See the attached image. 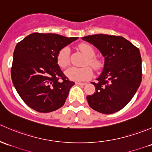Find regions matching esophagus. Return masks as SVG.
<instances>
[{
    "mask_svg": "<svg viewBox=\"0 0 152 152\" xmlns=\"http://www.w3.org/2000/svg\"><path fill=\"white\" fill-rule=\"evenodd\" d=\"M76 85H87V83L86 82H76Z\"/></svg>",
    "mask_w": 152,
    "mask_h": 152,
    "instance_id": "1",
    "label": "esophagus"
}]
</instances>
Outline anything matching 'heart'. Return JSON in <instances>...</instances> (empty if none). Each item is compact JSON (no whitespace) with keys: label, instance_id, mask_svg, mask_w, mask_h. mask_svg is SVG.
<instances>
[{"label":"heart","instance_id":"obj_1","mask_svg":"<svg viewBox=\"0 0 152 152\" xmlns=\"http://www.w3.org/2000/svg\"><path fill=\"white\" fill-rule=\"evenodd\" d=\"M79 50L87 57L83 62V65H90L94 70H99L102 66V62L98 58L95 57V50L91 45L88 43H81L78 45ZM58 65L62 68H65L70 62V49L65 46L59 50L56 56ZM67 77L73 81H86L88 80L93 76V70L89 66L82 67H71L65 71Z\"/></svg>","mask_w":152,"mask_h":152}]
</instances>
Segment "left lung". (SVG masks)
Returning a JSON list of instances; mask_svg holds the SVG:
<instances>
[{
	"label": "left lung",
	"instance_id": "obj_1",
	"mask_svg": "<svg viewBox=\"0 0 152 152\" xmlns=\"http://www.w3.org/2000/svg\"><path fill=\"white\" fill-rule=\"evenodd\" d=\"M93 44L104 57L102 74L92 82L96 92L87 96L89 105L103 114H113L123 109L137 92L142 80L140 50L120 36L95 34L82 37Z\"/></svg>",
	"mask_w": 152,
	"mask_h": 152
}]
</instances>
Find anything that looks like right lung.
<instances>
[{
  "mask_svg": "<svg viewBox=\"0 0 152 152\" xmlns=\"http://www.w3.org/2000/svg\"><path fill=\"white\" fill-rule=\"evenodd\" d=\"M56 34L33 33L18 42L14 51L11 75L24 102L39 113L62 107L74 82L56 61L59 50L77 39Z\"/></svg>",
  "mask_w": 152,
  "mask_h": 152,
  "instance_id": "obj_1",
  "label": "right lung"
}]
</instances>
